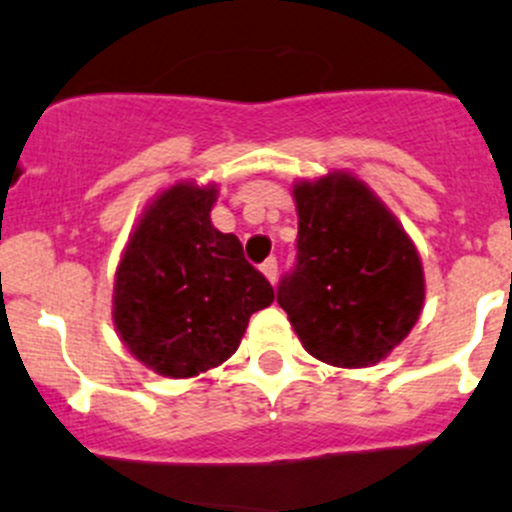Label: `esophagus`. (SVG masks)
<instances>
[{
	"mask_svg": "<svg viewBox=\"0 0 512 512\" xmlns=\"http://www.w3.org/2000/svg\"><path fill=\"white\" fill-rule=\"evenodd\" d=\"M260 270H262V274H265L267 279H270L272 284L277 282V260H274V257H267V260L262 262Z\"/></svg>",
	"mask_w": 512,
	"mask_h": 512,
	"instance_id": "obj_1",
	"label": "esophagus"
}]
</instances>
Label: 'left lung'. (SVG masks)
Returning a JSON list of instances; mask_svg holds the SVG:
<instances>
[{
  "label": "left lung",
  "mask_w": 512,
  "mask_h": 512,
  "mask_svg": "<svg viewBox=\"0 0 512 512\" xmlns=\"http://www.w3.org/2000/svg\"><path fill=\"white\" fill-rule=\"evenodd\" d=\"M297 262L277 301L301 346L336 368H368L400 346L424 304L414 242L355 176L331 171L294 186Z\"/></svg>",
  "instance_id": "obj_1"
}]
</instances>
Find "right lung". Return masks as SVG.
<instances>
[{
  "label": "right lung",
  "mask_w": 512,
  "mask_h": 512,
  "mask_svg": "<svg viewBox=\"0 0 512 512\" xmlns=\"http://www.w3.org/2000/svg\"><path fill=\"white\" fill-rule=\"evenodd\" d=\"M215 186L191 181L147 206L115 274L112 321L129 353L164 378H193L238 351L247 321L274 301L233 233L211 223Z\"/></svg>",
  "instance_id": "1"
}]
</instances>
